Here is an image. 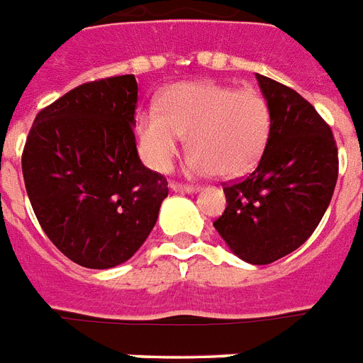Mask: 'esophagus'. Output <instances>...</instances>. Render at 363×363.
<instances>
[{
  "label": "esophagus",
  "instance_id": "1",
  "mask_svg": "<svg viewBox=\"0 0 363 363\" xmlns=\"http://www.w3.org/2000/svg\"><path fill=\"white\" fill-rule=\"evenodd\" d=\"M170 189L176 193H196L200 191L199 185H189V184H179V182H170Z\"/></svg>",
  "mask_w": 363,
  "mask_h": 363
}]
</instances>
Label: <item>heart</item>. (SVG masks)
Wrapping results in <instances>:
<instances>
[{"label": "heart", "mask_w": 363, "mask_h": 363, "mask_svg": "<svg viewBox=\"0 0 363 363\" xmlns=\"http://www.w3.org/2000/svg\"><path fill=\"white\" fill-rule=\"evenodd\" d=\"M272 131L268 101L257 89L211 82H182L167 88L157 108L142 112L138 136L147 164L168 168L187 136V170L238 178L253 170Z\"/></svg>", "instance_id": "1"}]
</instances>
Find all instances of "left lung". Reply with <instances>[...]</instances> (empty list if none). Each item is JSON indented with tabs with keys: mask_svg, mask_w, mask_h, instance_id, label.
I'll use <instances>...</instances> for the list:
<instances>
[{
	"mask_svg": "<svg viewBox=\"0 0 363 363\" xmlns=\"http://www.w3.org/2000/svg\"><path fill=\"white\" fill-rule=\"evenodd\" d=\"M272 131L253 172L223 185L216 230L240 259L272 264L298 249L323 219L339 172L330 125L298 91L257 74Z\"/></svg>",
	"mask_w": 363,
	"mask_h": 363,
	"instance_id": "left-lung-1",
	"label": "left lung"
}]
</instances>
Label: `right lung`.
Listing matches in <instances>:
<instances>
[{
	"label": "right lung",
	"mask_w": 363,
	"mask_h": 363,
	"mask_svg": "<svg viewBox=\"0 0 363 363\" xmlns=\"http://www.w3.org/2000/svg\"><path fill=\"white\" fill-rule=\"evenodd\" d=\"M135 74L86 82L40 110L22 152L31 208L50 242L84 268L125 262L168 195L135 142Z\"/></svg>",
	"instance_id": "1"
}]
</instances>
